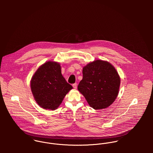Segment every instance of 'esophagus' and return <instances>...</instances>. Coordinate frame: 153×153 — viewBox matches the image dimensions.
Wrapping results in <instances>:
<instances>
[{"label": "esophagus", "instance_id": "obj_1", "mask_svg": "<svg viewBox=\"0 0 153 153\" xmlns=\"http://www.w3.org/2000/svg\"><path fill=\"white\" fill-rule=\"evenodd\" d=\"M72 87L74 88V89H76L77 88V84L76 83H75L72 85Z\"/></svg>", "mask_w": 153, "mask_h": 153}]
</instances>
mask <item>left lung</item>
<instances>
[{"label":"left lung","instance_id":"1","mask_svg":"<svg viewBox=\"0 0 153 153\" xmlns=\"http://www.w3.org/2000/svg\"><path fill=\"white\" fill-rule=\"evenodd\" d=\"M78 91L95 109L108 107L118 96L120 78L115 68L107 61L96 60L85 66Z\"/></svg>","mask_w":153,"mask_h":153}]
</instances>
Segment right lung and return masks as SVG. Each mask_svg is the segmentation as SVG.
Returning a JSON list of instances; mask_svg holds the SVG:
<instances>
[{
	"instance_id": "1",
	"label": "right lung",
	"mask_w": 153,
	"mask_h": 153,
	"mask_svg": "<svg viewBox=\"0 0 153 153\" xmlns=\"http://www.w3.org/2000/svg\"><path fill=\"white\" fill-rule=\"evenodd\" d=\"M32 94L37 104L45 109H55L72 89L61 74L59 63L48 61L41 66L30 81Z\"/></svg>"
}]
</instances>
